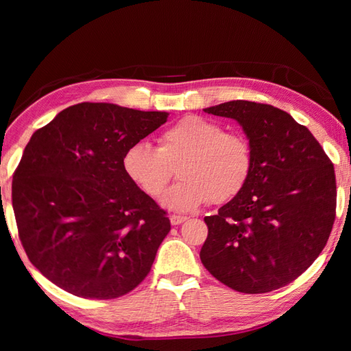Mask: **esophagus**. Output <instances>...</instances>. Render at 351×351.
Masks as SVG:
<instances>
[{
  "label": "esophagus",
  "instance_id": "obj_1",
  "mask_svg": "<svg viewBox=\"0 0 351 351\" xmlns=\"http://www.w3.org/2000/svg\"><path fill=\"white\" fill-rule=\"evenodd\" d=\"M185 220H187V217H184V215H171V217H170V223L173 226L181 225V223H184Z\"/></svg>",
  "mask_w": 351,
  "mask_h": 351
}]
</instances>
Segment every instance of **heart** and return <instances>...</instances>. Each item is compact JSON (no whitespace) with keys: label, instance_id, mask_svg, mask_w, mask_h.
<instances>
[{"label":"heart","instance_id":"heart-1","mask_svg":"<svg viewBox=\"0 0 351 351\" xmlns=\"http://www.w3.org/2000/svg\"><path fill=\"white\" fill-rule=\"evenodd\" d=\"M175 184L162 197L173 211L187 213L206 202L223 204L247 184L253 169V149L243 134L226 132L221 123L187 114L164 130L158 149L140 141L126 149L122 166L126 176L147 196L158 197L173 167Z\"/></svg>","mask_w":351,"mask_h":351}]
</instances>
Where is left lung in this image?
Returning <instances> with one entry per match:
<instances>
[{
	"mask_svg": "<svg viewBox=\"0 0 351 351\" xmlns=\"http://www.w3.org/2000/svg\"><path fill=\"white\" fill-rule=\"evenodd\" d=\"M204 111L243 126L253 169L244 189L205 217L200 261L238 293L285 287L308 270L329 240L337 211L333 164L306 126L287 111L250 101Z\"/></svg>",
	"mask_w": 351,
	"mask_h": 351,
	"instance_id": "1",
	"label": "left lung"
}]
</instances>
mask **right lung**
<instances>
[{"label": "right lung", "mask_w": 351, "mask_h": 351, "mask_svg": "<svg viewBox=\"0 0 351 351\" xmlns=\"http://www.w3.org/2000/svg\"><path fill=\"white\" fill-rule=\"evenodd\" d=\"M166 111L81 102L37 130L12 182L19 240L45 278L84 299L128 294L151 271L170 220L122 158Z\"/></svg>", "instance_id": "right-lung-1"}]
</instances>
